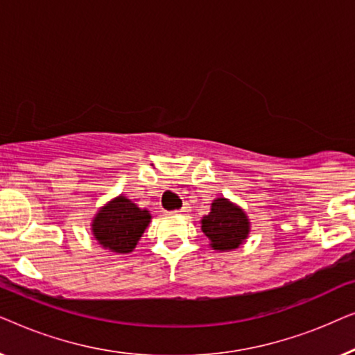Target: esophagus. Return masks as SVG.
Returning a JSON list of instances; mask_svg holds the SVG:
<instances>
[{
    "label": "esophagus",
    "mask_w": 355,
    "mask_h": 355,
    "mask_svg": "<svg viewBox=\"0 0 355 355\" xmlns=\"http://www.w3.org/2000/svg\"><path fill=\"white\" fill-rule=\"evenodd\" d=\"M189 211V207L187 205H184L182 208H181V210H178L176 213H181V215H184V213H187Z\"/></svg>",
    "instance_id": "34e87169"
}]
</instances>
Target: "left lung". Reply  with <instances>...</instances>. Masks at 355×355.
Returning <instances> with one entry per match:
<instances>
[{"instance_id": "left-lung-1", "label": "left lung", "mask_w": 355, "mask_h": 355, "mask_svg": "<svg viewBox=\"0 0 355 355\" xmlns=\"http://www.w3.org/2000/svg\"><path fill=\"white\" fill-rule=\"evenodd\" d=\"M202 231L211 241L215 250L237 249L249 234V220L245 213L226 198H216L211 211L202 220Z\"/></svg>"}]
</instances>
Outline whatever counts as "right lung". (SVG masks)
I'll return each instance as SVG.
<instances>
[{
  "mask_svg": "<svg viewBox=\"0 0 355 355\" xmlns=\"http://www.w3.org/2000/svg\"><path fill=\"white\" fill-rule=\"evenodd\" d=\"M150 213L125 197H118L96 213L92 231L105 249L116 254H129L150 223Z\"/></svg>",
  "mask_w": 355,
  "mask_h": 355,
  "instance_id": "add662e5",
  "label": "right lung"
}]
</instances>
